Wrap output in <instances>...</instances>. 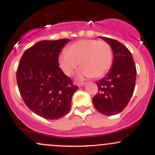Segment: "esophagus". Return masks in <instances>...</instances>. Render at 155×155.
Listing matches in <instances>:
<instances>
[{
    "label": "esophagus",
    "mask_w": 155,
    "mask_h": 155,
    "mask_svg": "<svg viewBox=\"0 0 155 155\" xmlns=\"http://www.w3.org/2000/svg\"><path fill=\"white\" fill-rule=\"evenodd\" d=\"M85 84H86V83H85V82H81V83H78L77 84L78 87H83L84 85H85Z\"/></svg>",
    "instance_id": "esophagus-1"
}]
</instances>
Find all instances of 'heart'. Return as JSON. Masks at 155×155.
Wrapping results in <instances>:
<instances>
[{
	"label": "heart",
	"instance_id": "b5f03b06",
	"mask_svg": "<svg viewBox=\"0 0 155 155\" xmlns=\"http://www.w3.org/2000/svg\"><path fill=\"white\" fill-rule=\"evenodd\" d=\"M113 52L109 44L104 40L81 39L69 45L66 51L60 54L59 65L67 76H71L79 66L82 68L79 77L99 78L109 71Z\"/></svg>",
	"mask_w": 155,
	"mask_h": 155
}]
</instances>
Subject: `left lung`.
<instances>
[{"label":"left lung","mask_w":155,"mask_h":155,"mask_svg":"<svg viewBox=\"0 0 155 155\" xmlns=\"http://www.w3.org/2000/svg\"><path fill=\"white\" fill-rule=\"evenodd\" d=\"M99 37L111 46L114 60L111 70L96 81L99 91L92 102L100 113L111 116L120 113L128 104L136 85V68L125 46L114 39Z\"/></svg>","instance_id":"obj_1"}]
</instances>
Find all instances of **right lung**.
Instances as JSON below:
<instances>
[{"mask_svg":"<svg viewBox=\"0 0 155 155\" xmlns=\"http://www.w3.org/2000/svg\"><path fill=\"white\" fill-rule=\"evenodd\" d=\"M69 41H41L25 51L17 68V85L25 104L47 120H58L68 113L78 89L58 63L60 51Z\"/></svg>","mask_w":155,"mask_h":155,"instance_id":"1","label":"right lung"}]
</instances>
